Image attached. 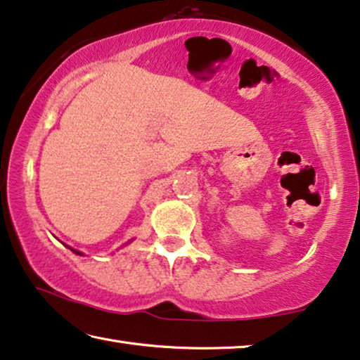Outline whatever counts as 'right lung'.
Returning a JSON list of instances; mask_svg holds the SVG:
<instances>
[{"label": "right lung", "instance_id": "1", "mask_svg": "<svg viewBox=\"0 0 360 360\" xmlns=\"http://www.w3.org/2000/svg\"><path fill=\"white\" fill-rule=\"evenodd\" d=\"M68 248H70V247H68ZM71 250H72V248H71ZM72 252H75V253H77V255H81L79 252H76V250H72Z\"/></svg>", "mask_w": 360, "mask_h": 360}]
</instances>
